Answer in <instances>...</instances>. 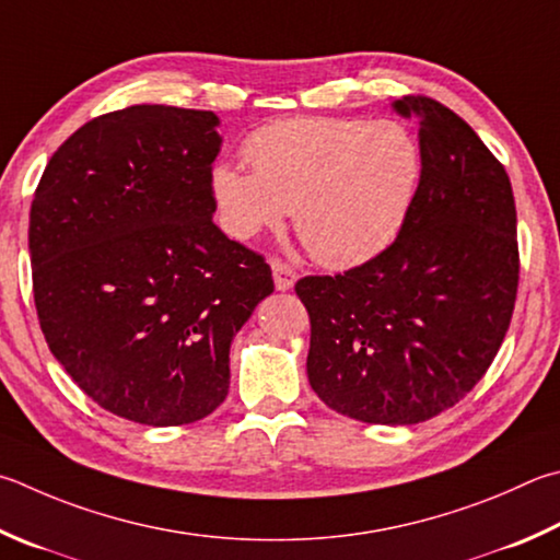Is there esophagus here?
I'll return each mask as SVG.
<instances>
[{
	"label": "esophagus",
	"instance_id": "34e87169",
	"mask_svg": "<svg viewBox=\"0 0 560 560\" xmlns=\"http://www.w3.org/2000/svg\"><path fill=\"white\" fill-rule=\"evenodd\" d=\"M271 271H273V287L279 291L293 289V283H296V271H293L287 261L271 259Z\"/></svg>",
	"mask_w": 560,
	"mask_h": 560
}]
</instances>
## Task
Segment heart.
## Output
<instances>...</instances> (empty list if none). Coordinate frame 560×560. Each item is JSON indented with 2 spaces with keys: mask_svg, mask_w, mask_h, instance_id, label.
<instances>
[{
  "mask_svg": "<svg viewBox=\"0 0 560 560\" xmlns=\"http://www.w3.org/2000/svg\"><path fill=\"white\" fill-rule=\"evenodd\" d=\"M252 174L220 164L210 190L222 230L252 240L293 210L315 259L348 269L394 245L419 198L423 154L399 121L293 117L245 139Z\"/></svg>",
  "mask_w": 560,
  "mask_h": 560,
  "instance_id": "b5f03b06",
  "label": "heart"
}]
</instances>
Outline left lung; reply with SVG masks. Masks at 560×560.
Wrapping results in <instances>:
<instances>
[{
	"label": "left lung",
	"instance_id": "1",
	"mask_svg": "<svg viewBox=\"0 0 560 560\" xmlns=\"http://www.w3.org/2000/svg\"><path fill=\"white\" fill-rule=\"evenodd\" d=\"M419 117L423 178L401 235L380 257L296 283L311 315L308 382L332 411L409 425L451 409L482 380L510 330L520 247L510 176L441 103Z\"/></svg>",
	"mask_w": 560,
	"mask_h": 560
}]
</instances>
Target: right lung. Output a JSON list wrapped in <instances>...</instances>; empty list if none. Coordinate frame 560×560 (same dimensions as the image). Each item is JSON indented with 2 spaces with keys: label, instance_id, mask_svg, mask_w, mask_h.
Wrapping results in <instances>:
<instances>
[{
  "label": "right lung",
  "instance_id": "1",
  "mask_svg": "<svg viewBox=\"0 0 560 560\" xmlns=\"http://www.w3.org/2000/svg\"><path fill=\"white\" fill-rule=\"evenodd\" d=\"M220 119L135 105L50 156L28 215L34 301L54 358L109 413L206 419L230 389V342L273 291L261 254L215 222Z\"/></svg>",
  "mask_w": 560,
  "mask_h": 560
}]
</instances>
